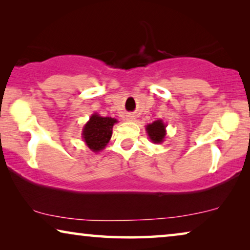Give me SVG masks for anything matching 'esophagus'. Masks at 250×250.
<instances>
[{
    "mask_svg": "<svg viewBox=\"0 0 250 250\" xmlns=\"http://www.w3.org/2000/svg\"><path fill=\"white\" fill-rule=\"evenodd\" d=\"M125 120L126 121H133V120H135V115H133V114H126L125 115Z\"/></svg>",
    "mask_w": 250,
    "mask_h": 250,
    "instance_id": "1",
    "label": "esophagus"
}]
</instances>
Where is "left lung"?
Instances as JSON below:
<instances>
[{
  "instance_id": "1",
  "label": "left lung",
  "mask_w": 250,
  "mask_h": 250,
  "mask_svg": "<svg viewBox=\"0 0 250 250\" xmlns=\"http://www.w3.org/2000/svg\"><path fill=\"white\" fill-rule=\"evenodd\" d=\"M166 125L162 120L154 121L152 124L146 125V131L148 133L149 139L154 144H161L165 139L166 136Z\"/></svg>"
}]
</instances>
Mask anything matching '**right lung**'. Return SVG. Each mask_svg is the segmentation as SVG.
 Wrapping results in <instances>:
<instances>
[{
  "mask_svg": "<svg viewBox=\"0 0 250 250\" xmlns=\"http://www.w3.org/2000/svg\"><path fill=\"white\" fill-rule=\"evenodd\" d=\"M117 119L101 117L94 113L83 128V139L92 151L98 152L105 148L112 136V128L117 124Z\"/></svg>",
  "mask_w": 250,
  "mask_h": 250,
  "instance_id": "obj_1",
  "label": "right lung"
}]
</instances>
